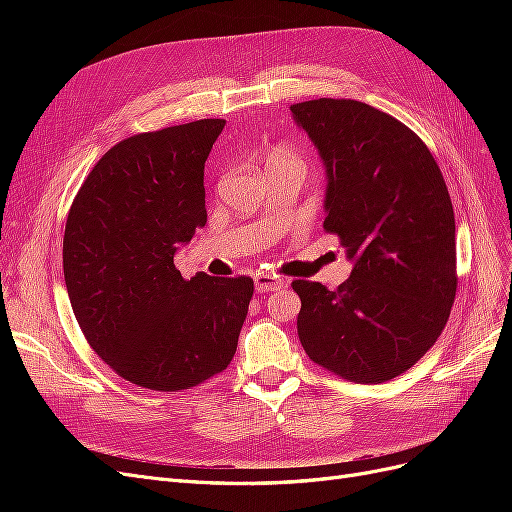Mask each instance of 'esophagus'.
<instances>
[{"label": "esophagus", "mask_w": 512, "mask_h": 512, "mask_svg": "<svg viewBox=\"0 0 512 512\" xmlns=\"http://www.w3.org/2000/svg\"><path fill=\"white\" fill-rule=\"evenodd\" d=\"M254 284H256L258 292H271V290L282 288L284 280H280V277H275V275H269V273H258L254 277Z\"/></svg>", "instance_id": "1"}]
</instances>
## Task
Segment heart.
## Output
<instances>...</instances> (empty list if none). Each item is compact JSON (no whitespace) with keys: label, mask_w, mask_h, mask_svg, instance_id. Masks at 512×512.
I'll return each mask as SVG.
<instances>
[{"label":"heart","mask_w":512,"mask_h":512,"mask_svg":"<svg viewBox=\"0 0 512 512\" xmlns=\"http://www.w3.org/2000/svg\"><path fill=\"white\" fill-rule=\"evenodd\" d=\"M267 166H297V168H305L299 153H294L290 149H273L269 160H267Z\"/></svg>","instance_id":"1"}]
</instances>
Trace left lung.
<instances>
[{"label": "left lung", "mask_w": 512, "mask_h": 512, "mask_svg": "<svg viewBox=\"0 0 512 512\" xmlns=\"http://www.w3.org/2000/svg\"><path fill=\"white\" fill-rule=\"evenodd\" d=\"M327 166V218L354 269L335 290L294 280L309 359L356 384L408 371L438 342L457 292L455 213L427 145L350 98L290 104Z\"/></svg>", "instance_id": "left-lung-1"}]
</instances>
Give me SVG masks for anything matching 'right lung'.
I'll return each instance as SVG.
<instances>
[{"label":"right lung","mask_w":512,"mask_h":512,"mask_svg":"<svg viewBox=\"0 0 512 512\" xmlns=\"http://www.w3.org/2000/svg\"><path fill=\"white\" fill-rule=\"evenodd\" d=\"M224 119L123 138L76 192L64 277L76 322L117 376L177 393L222 374L237 352L254 280L175 267L207 224L205 162Z\"/></svg>","instance_id":"1"}]
</instances>
